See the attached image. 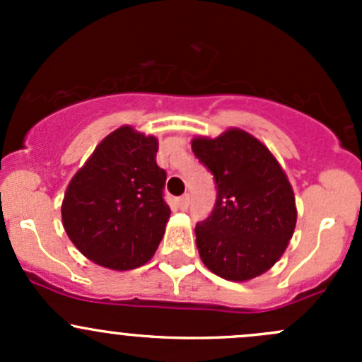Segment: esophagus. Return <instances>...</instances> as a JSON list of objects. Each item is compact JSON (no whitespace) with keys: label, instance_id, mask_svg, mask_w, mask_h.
Listing matches in <instances>:
<instances>
[{"label":"esophagus","instance_id":"esophagus-1","mask_svg":"<svg viewBox=\"0 0 362 362\" xmlns=\"http://www.w3.org/2000/svg\"><path fill=\"white\" fill-rule=\"evenodd\" d=\"M178 208H180V210H187V206H189V203H191V196L189 194H184V196H180V198H178Z\"/></svg>","mask_w":362,"mask_h":362}]
</instances>
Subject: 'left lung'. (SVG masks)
Listing matches in <instances>:
<instances>
[{
	"instance_id": "obj_1",
	"label": "left lung",
	"mask_w": 362,
	"mask_h": 362,
	"mask_svg": "<svg viewBox=\"0 0 362 362\" xmlns=\"http://www.w3.org/2000/svg\"><path fill=\"white\" fill-rule=\"evenodd\" d=\"M192 152L217 185L214 211L196 226L203 264L231 282L262 275L294 235L298 211L286 171L264 144L238 127L192 138Z\"/></svg>"
}]
</instances>
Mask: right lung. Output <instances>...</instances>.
I'll use <instances>...</instances> for the list:
<instances>
[{"instance_id":"add662e5","label":"right lung","mask_w":362,"mask_h":362,"mask_svg":"<svg viewBox=\"0 0 362 362\" xmlns=\"http://www.w3.org/2000/svg\"><path fill=\"white\" fill-rule=\"evenodd\" d=\"M158 148L156 136L122 126L101 140L68 184L64 231L103 268L134 269L158 250L171 214L163 199L166 171L156 163Z\"/></svg>"}]
</instances>
